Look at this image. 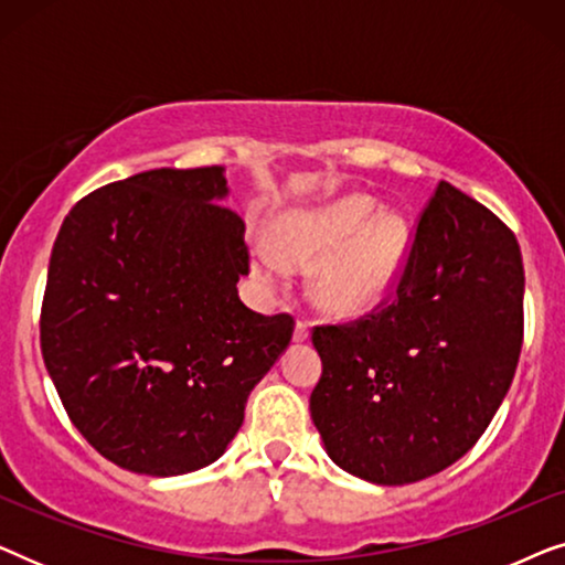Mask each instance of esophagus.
Segmentation results:
<instances>
[{
	"mask_svg": "<svg viewBox=\"0 0 565 565\" xmlns=\"http://www.w3.org/2000/svg\"><path fill=\"white\" fill-rule=\"evenodd\" d=\"M308 337H311V323H308L306 319H300L296 323V331H292V339H296V342H306Z\"/></svg>",
	"mask_w": 565,
	"mask_h": 565,
	"instance_id": "esophagus-1",
	"label": "esophagus"
}]
</instances>
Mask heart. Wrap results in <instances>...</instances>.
Masks as SVG:
<instances>
[{
    "label": "heart",
    "instance_id": "obj_1",
    "mask_svg": "<svg viewBox=\"0 0 565 565\" xmlns=\"http://www.w3.org/2000/svg\"><path fill=\"white\" fill-rule=\"evenodd\" d=\"M375 213L373 198L344 195L311 211H290L275 226V246L259 244L254 267L277 282L288 265H313V298L334 316L375 308L398 280L408 249V226L396 211Z\"/></svg>",
    "mask_w": 565,
    "mask_h": 565
}]
</instances>
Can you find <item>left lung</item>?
Segmentation results:
<instances>
[{
  "label": "left lung",
  "mask_w": 565,
  "mask_h": 565,
  "mask_svg": "<svg viewBox=\"0 0 565 565\" xmlns=\"http://www.w3.org/2000/svg\"><path fill=\"white\" fill-rule=\"evenodd\" d=\"M512 231L439 182L388 303L313 327L311 419L329 458L381 486L422 481L478 443L512 385L524 331Z\"/></svg>",
  "instance_id": "obj_1"
}]
</instances>
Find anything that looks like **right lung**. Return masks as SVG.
<instances>
[{"label": "right lung", "instance_id": "1", "mask_svg": "<svg viewBox=\"0 0 565 565\" xmlns=\"http://www.w3.org/2000/svg\"><path fill=\"white\" fill-rule=\"evenodd\" d=\"M223 167L151 169L82 198L61 223L41 350L68 419L115 466L182 476L218 460L292 316L238 298L244 221Z\"/></svg>", "mask_w": 565, "mask_h": 565}]
</instances>
